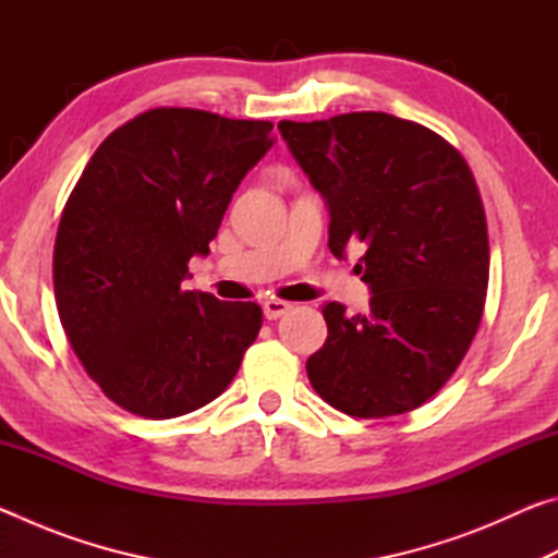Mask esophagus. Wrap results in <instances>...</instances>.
Here are the masks:
<instances>
[{
    "mask_svg": "<svg viewBox=\"0 0 558 558\" xmlns=\"http://www.w3.org/2000/svg\"><path fill=\"white\" fill-rule=\"evenodd\" d=\"M290 307H292L290 302H286V300H278V298H270V300L263 302V315H266L268 319H278V317L286 315Z\"/></svg>",
    "mask_w": 558,
    "mask_h": 558,
    "instance_id": "esophagus-1",
    "label": "esophagus"
}]
</instances>
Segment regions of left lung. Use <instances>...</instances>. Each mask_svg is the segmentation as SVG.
<instances>
[{
  "mask_svg": "<svg viewBox=\"0 0 558 558\" xmlns=\"http://www.w3.org/2000/svg\"><path fill=\"white\" fill-rule=\"evenodd\" d=\"M278 130L329 209V251L362 245L369 313L323 307L327 339L307 359L313 389L337 411L384 418L442 389L483 319L489 243L462 155L389 112L280 120Z\"/></svg>",
  "mask_w": 558,
  "mask_h": 558,
  "instance_id": "8db88e82",
  "label": "left lung"
}]
</instances>
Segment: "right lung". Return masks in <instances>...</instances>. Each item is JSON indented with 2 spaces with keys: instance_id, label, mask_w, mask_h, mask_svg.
Returning a JSON list of instances; mask_svg holds the SVG:
<instances>
[{
  "instance_id": "right-lung-1",
  "label": "right lung",
  "mask_w": 558,
  "mask_h": 558,
  "mask_svg": "<svg viewBox=\"0 0 558 558\" xmlns=\"http://www.w3.org/2000/svg\"><path fill=\"white\" fill-rule=\"evenodd\" d=\"M272 143L268 120L155 108L110 132L83 169L56 233V307L83 369L125 411L162 421L202 409L256 342V302L182 282Z\"/></svg>"
}]
</instances>
